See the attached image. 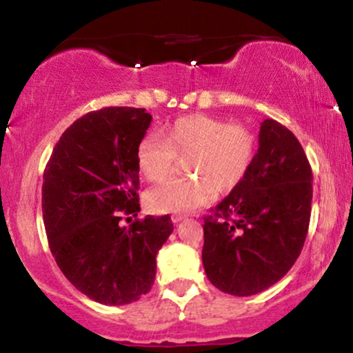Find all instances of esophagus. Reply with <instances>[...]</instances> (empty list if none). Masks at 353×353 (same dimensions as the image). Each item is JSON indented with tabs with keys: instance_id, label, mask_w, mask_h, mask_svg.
Segmentation results:
<instances>
[{
	"instance_id": "esophagus-1",
	"label": "esophagus",
	"mask_w": 353,
	"mask_h": 353,
	"mask_svg": "<svg viewBox=\"0 0 353 353\" xmlns=\"http://www.w3.org/2000/svg\"><path fill=\"white\" fill-rule=\"evenodd\" d=\"M182 219H184V216H182V214H174L172 222H174V224H177V222H181Z\"/></svg>"
}]
</instances>
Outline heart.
Segmentation results:
<instances>
[{
  "mask_svg": "<svg viewBox=\"0 0 353 353\" xmlns=\"http://www.w3.org/2000/svg\"><path fill=\"white\" fill-rule=\"evenodd\" d=\"M257 139L249 128L228 124L205 114H189L148 134L136 149L139 172L148 181H163L176 157L189 156V179H169L145 194V204L156 214H188L209 204L219 192L236 189L250 171Z\"/></svg>",
  "mask_w": 353,
  "mask_h": 353,
  "instance_id": "obj_1",
  "label": "heart"
}]
</instances>
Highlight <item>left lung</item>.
Here are the masks:
<instances>
[{"instance_id": "8db88e82", "label": "left lung", "mask_w": 353, "mask_h": 353, "mask_svg": "<svg viewBox=\"0 0 353 353\" xmlns=\"http://www.w3.org/2000/svg\"><path fill=\"white\" fill-rule=\"evenodd\" d=\"M310 209L305 152L285 125L265 119L245 179L204 217L202 264L210 283L247 297L281 281L301 254Z\"/></svg>"}]
</instances>
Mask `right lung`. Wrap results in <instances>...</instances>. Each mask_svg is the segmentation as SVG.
<instances>
[{
    "label": "right lung",
    "mask_w": 353,
    "mask_h": 353,
    "mask_svg": "<svg viewBox=\"0 0 353 353\" xmlns=\"http://www.w3.org/2000/svg\"><path fill=\"white\" fill-rule=\"evenodd\" d=\"M151 121L137 108L88 112L63 132L44 169L51 254L79 292L104 305H125L151 290L156 255L174 230L169 216L119 225L121 212L141 210L136 149Z\"/></svg>",
    "instance_id": "right-lung-1"
}]
</instances>
